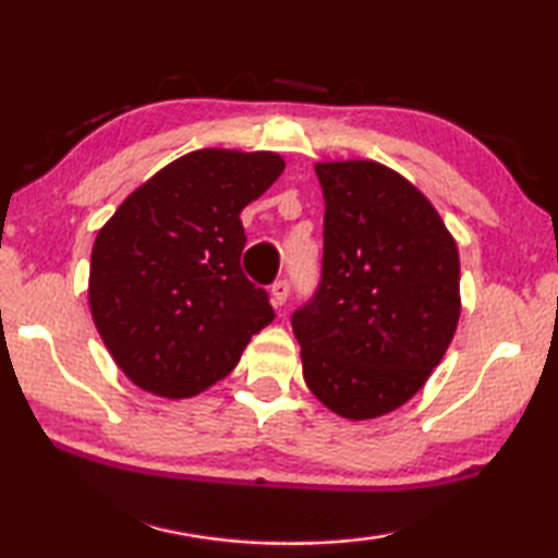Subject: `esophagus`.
Segmentation results:
<instances>
[{
	"label": "esophagus",
	"mask_w": 558,
	"mask_h": 558,
	"mask_svg": "<svg viewBox=\"0 0 558 558\" xmlns=\"http://www.w3.org/2000/svg\"><path fill=\"white\" fill-rule=\"evenodd\" d=\"M288 295H290V282H288L286 278H280V280L272 282V286H270V300H272V305L280 307L282 302L288 300Z\"/></svg>",
	"instance_id": "esophagus-1"
}]
</instances>
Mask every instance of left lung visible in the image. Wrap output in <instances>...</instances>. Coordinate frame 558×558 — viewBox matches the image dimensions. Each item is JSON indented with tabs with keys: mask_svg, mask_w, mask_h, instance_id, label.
I'll list each match as a JSON object with an SVG mask.
<instances>
[{
	"mask_svg": "<svg viewBox=\"0 0 558 558\" xmlns=\"http://www.w3.org/2000/svg\"><path fill=\"white\" fill-rule=\"evenodd\" d=\"M323 276L292 313L302 376L329 411L376 418L428 381L460 317L458 245L433 204L379 162L315 167Z\"/></svg>",
	"mask_w": 558,
	"mask_h": 558,
	"instance_id": "8db88e82",
	"label": "left lung"
}]
</instances>
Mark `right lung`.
Listing matches in <instances>:
<instances>
[{"label": "right lung", "mask_w": 558, "mask_h": 558, "mask_svg": "<svg viewBox=\"0 0 558 558\" xmlns=\"http://www.w3.org/2000/svg\"><path fill=\"white\" fill-rule=\"evenodd\" d=\"M276 153L196 149L147 179L98 231L93 323L132 384L186 399L223 379L272 323L243 276V206L282 174Z\"/></svg>", "instance_id": "add662e5"}]
</instances>
